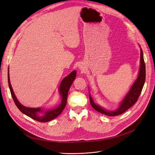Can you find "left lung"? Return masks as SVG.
<instances>
[{
    "instance_id": "left-lung-1",
    "label": "left lung",
    "mask_w": 155,
    "mask_h": 155,
    "mask_svg": "<svg viewBox=\"0 0 155 155\" xmlns=\"http://www.w3.org/2000/svg\"><path fill=\"white\" fill-rule=\"evenodd\" d=\"M146 78V66L145 63L144 61L143 58V52L142 49L140 48V70L139 72V75L134 82L129 91L126 94V96L122 100V101L120 103V106L117 110L115 111H109L105 110L101 106H100L96 104L94 102L93 99L92 98L91 96L89 94V99H90V103L92 107L94 110H96L97 111L103 113L104 115L114 117L120 115L125 111H126L128 109H129L130 107H132L134 104H135L140 96V94L142 91L143 88V86L145 82Z\"/></svg>"
}]
</instances>
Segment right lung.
Returning a JSON list of instances; mask_svg holds the SVG:
<instances>
[{
	"label": "right lung",
	"mask_w": 155,
	"mask_h": 155,
	"mask_svg": "<svg viewBox=\"0 0 155 155\" xmlns=\"http://www.w3.org/2000/svg\"><path fill=\"white\" fill-rule=\"evenodd\" d=\"M9 73V68H8V78L9 87L10 89L12 97L13 100H14V102L16 105V106L18 107V108L26 116L31 118L33 120H37L38 122H48L53 119H54L58 116H59L64 109L66 104L68 93L73 82L74 81V80L75 79L77 72L75 70L73 71L71 73L69 74L68 76L64 77L63 79V80L61 82V84H60L59 88V92L60 96H61L62 98L61 104H60L58 107H55V108H54L52 110H48L45 111L43 110L42 108H40V107L33 108V107H28L24 106L18 101L14 93V91H13L12 86L11 85ZM41 112L44 113V114L43 116H40L39 115V113Z\"/></svg>",
	"instance_id": "obj_1"
}]
</instances>
